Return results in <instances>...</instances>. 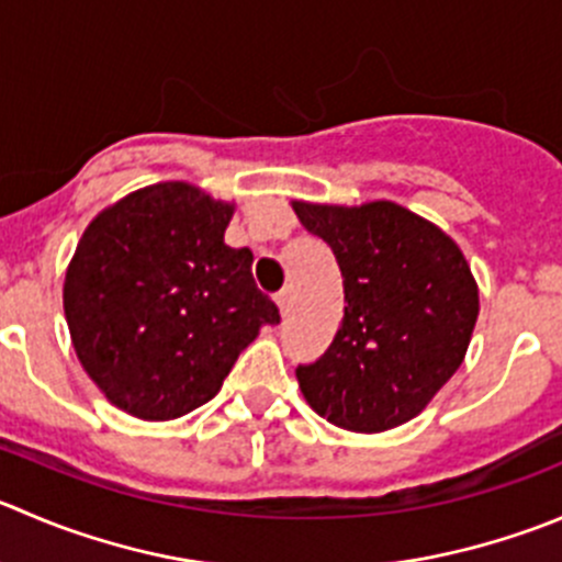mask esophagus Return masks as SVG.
Listing matches in <instances>:
<instances>
[{
	"label": "esophagus",
	"instance_id": "esophagus-1",
	"mask_svg": "<svg viewBox=\"0 0 562 562\" xmlns=\"http://www.w3.org/2000/svg\"><path fill=\"white\" fill-rule=\"evenodd\" d=\"M291 304H293V291H291V288H282V291L277 293V307H280L282 315H288Z\"/></svg>",
	"mask_w": 562,
	"mask_h": 562
}]
</instances>
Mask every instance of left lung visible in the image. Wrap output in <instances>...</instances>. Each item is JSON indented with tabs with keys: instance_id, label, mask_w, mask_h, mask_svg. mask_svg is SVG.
<instances>
[{
	"instance_id": "8db88e82",
	"label": "left lung",
	"mask_w": 562,
	"mask_h": 562,
	"mask_svg": "<svg viewBox=\"0 0 562 562\" xmlns=\"http://www.w3.org/2000/svg\"><path fill=\"white\" fill-rule=\"evenodd\" d=\"M329 244L342 274V324L296 379L331 426L395 428L448 384L477 321V285L450 236L395 203L359 209L293 203Z\"/></svg>"
}]
</instances>
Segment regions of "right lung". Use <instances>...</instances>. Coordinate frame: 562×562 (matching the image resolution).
<instances>
[{
	"label": "right lung",
	"mask_w": 562,
	"mask_h": 562,
	"mask_svg": "<svg viewBox=\"0 0 562 562\" xmlns=\"http://www.w3.org/2000/svg\"><path fill=\"white\" fill-rule=\"evenodd\" d=\"M233 205L156 183L101 211L65 274L79 362L123 412L176 419L220 392L238 353L280 310L252 252L225 244Z\"/></svg>",
	"instance_id": "add662e5"
}]
</instances>
